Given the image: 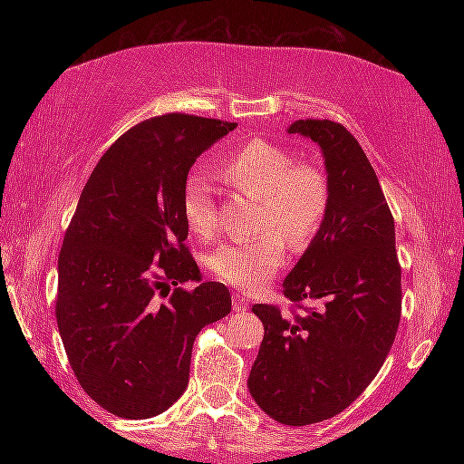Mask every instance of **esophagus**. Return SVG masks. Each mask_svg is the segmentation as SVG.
Masks as SVG:
<instances>
[{"mask_svg": "<svg viewBox=\"0 0 464 464\" xmlns=\"http://www.w3.org/2000/svg\"><path fill=\"white\" fill-rule=\"evenodd\" d=\"M233 311L235 313H243V311H247L249 309V301L246 296H241V295H233Z\"/></svg>", "mask_w": 464, "mask_h": 464, "instance_id": "34e87169", "label": "esophagus"}]
</instances>
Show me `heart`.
Returning a JSON list of instances; mask_svg holds the SVG:
<instances>
[{
	"mask_svg": "<svg viewBox=\"0 0 464 464\" xmlns=\"http://www.w3.org/2000/svg\"><path fill=\"white\" fill-rule=\"evenodd\" d=\"M221 174L262 200L260 229L266 233L215 249L208 268L227 285L257 290L286 264V239L295 249L315 239L329 210V182L319 168L295 163L288 149L266 139L239 145L223 161ZM182 217L196 237L210 239L217 233L213 188L204 178L192 176L184 184Z\"/></svg>",
	"mask_w": 464,
	"mask_h": 464,
	"instance_id": "1",
	"label": "heart"
}]
</instances>
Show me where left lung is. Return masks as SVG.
<instances>
[{
    "label": "left lung",
    "instance_id": "left-lung-1",
    "mask_svg": "<svg viewBox=\"0 0 464 464\" xmlns=\"http://www.w3.org/2000/svg\"><path fill=\"white\" fill-rule=\"evenodd\" d=\"M286 130L319 145L329 210L282 288L293 303L324 304L296 319L251 307L264 340L247 389L272 420L309 426L342 413L381 371L401 317V266L392 215L358 140L334 121H295Z\"/></svg>",
    "mask_w": 464,
    "mask_h": 464
}]
</instances>
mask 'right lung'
I'll return each mask as SVG.
<instances>
[{
	"label": "right lung",
	"instance_id": "add662e5",
	"mask_svg": "<svg viewBox=\"0 0 464 464\" xmlns=\"http://www.w3.org/2000/svg\"><path fill=\"white\" fill-rule=\"evenodd\" d=\"M235 127L188 114L143 121L102 155L77 202L59 254L57 325L82 389L119 418L174 405L196 335L231 313L229 290L202 282L184 246L182 190L196 157Z\"/></svg>",
	"mask_w": 464,
	"mask_h": 464
}]
</instances>
